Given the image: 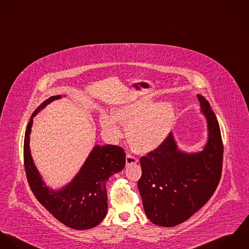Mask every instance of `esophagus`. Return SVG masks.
Instances as JSON below:
<instances>
[{
    "instance_id": "obj_1",
    "label": "esophagus",
    "mask_w": 249,
    "mask_h": 249,
    "mask_svg": "<svg viewBox=\"0 0 249 249\" xmlns=\"http://www.w3.org/2000/svg\"><path fill=\"white\" fill-rule=\"evenodd\" d=\"M138 161V158H136L135 156H133V155L130 154V153H127V155H126V164H127V165L137 163Z\"/></svg>"
}]
</instances>
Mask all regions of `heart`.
<instances>
[{
  "mask_svg": "<svg viewBox=\"0 0 249 249\" xmlns=\"http://www.w3.org/2000/svg\"><path fill=\"white\" fill-rule=\"evenodd\" d=\"M175 119L171 103L152 104L147 98L126 103L112 110V115L103 112L100 122L112 139L121 136L120 123L128 124V139L135 151L148 153L157 149L168 137Z\"/></svg>",
  "mask_w": 249,
  "mask_h": 249,
  "instance_id": "heart-1",
  "label": "heart"
}]
</instances>
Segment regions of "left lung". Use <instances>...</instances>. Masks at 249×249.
<instances>
[{
	"instance_id": "1",
	"label": "left lung",
	"mask_w": 249,
	"mask_h": 249,
	"mask_svg": "<svg viewBox=\"0 0 249 249\" xmlns=\"http://www.w3.org/2000/svg\"><path fill=\"white\" fill-rule=\"evenodd\" d=\"M208 123L202 152H180L173 136L140 158L138 182L144 211L155 224L172 227L187 221L216 191L222 170L223 144L217 117L209 102L196 95Z\"/></svg>"
}]
</instances>
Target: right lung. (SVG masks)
Here are the masks:
<instances>
[{
  "label": "right lung",
  "instance_id": "right-lung-1",
  "mask_svg": "<svg viewBox=\"0 0 249 249\" xmlns=\"http://www.w3.org/2000/svg\"><path fill=\"white\" fill-rule=\"evenodd\" d=\"M60 98V95L50 97L30 117L24 141L25 171L32 193L58 221L76 230L89 229L98 225L107 214L105 183L111 175L124 168L126 155L123 148L116 145H96L70 184L59 191L50 190L33 163L28 145L29 135L37 112Z\"/></svg>",
  "mask_w": 249,
  "mask_h": 249
}]
</instances>
